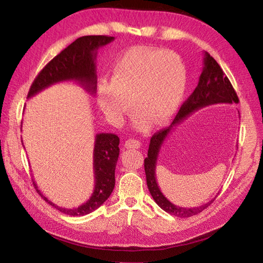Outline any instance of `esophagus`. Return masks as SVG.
<instances>
[{"label":"esophagus","instance_id":"obj_1","mask_svg":"<svg viewBox=\"0 0 263 263\" xmlns=\"http://www.w3.org/2000/svg\"><path fill=\"white\" fill-rule=\"evenodd\" d=\"M141 142L137 141V139H134V138H130V139H127V141L125 142V147L126 148H139L141 147Z\"/></svg>","mask_w":263,"mask_h":263}]
</instances>
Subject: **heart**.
<instances>
[{
    "mask_svg": "<svg viewBox=\"0 0 263 263\" xmlns=\"http://www.w3.org/2000/svg\"><path fill=\"white\" fill-rule=\"evenodd\" d=\"M186 89V71L181 58L172 51L137 46L117 58L110 82L98 84L97 98L102 112L120 125L130 111L136 130L164 125L177 114ZM132 103H130V101Z\"/></svg>",
    "mask_w": 263,
    "mask_h": 263,
    "instance_id": "heart-1",
    "label": "heart"
}]
</instances>
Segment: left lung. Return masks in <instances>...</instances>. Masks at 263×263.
Returning <instances> with one entry per match:
<instances>
[{"instance_id": "obj_1", "label": "left lung", "mask_w": 263, "mask_h": 263, "mask_svg": "<svg viewBox=\"0 0 263 263\" xmlns=\"http://www.w3.org/2000/svg\"><path fill=\"white\" fill-rule=\"evenodd\" d=\"M238 98L236 92L233 89L229 78L226 77L223 69L220 68L218 63L208 54L207 51H203V66L202 72L200 74L199 82L192 92V95L186 99V101L180 108L176 118L172 121V124L167 128H164L160 132L155 133L151 138V143L148 146L147 157L144 160L145 174H146V182L148 190L153 197L154 201L159 205L163 211L177 216V217H191V216L199 214L203 209H206L211 203L215 200H212L203 203L201 206L184 208L174 205L170 200L166 199V197L162 194L156 181V163L159 153L163 143L165 142L168 134H170L174 127L183 122L184 119L188 118L190 115L199 109H202L208 106L218 103H237Z\"/></svg>"}]
</instances>
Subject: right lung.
I'll return each mask as SVG.
<instances>
[{
	"label": "right lung",
	"mask_w": 263,
	"mask_h": 263,
	"mask_svg": "<svg viewBox=\"0 0 263 263\" xmlns=\"http://www.w3.org/2000/svg\"><path fill=\"white\" fill-rule=\"evenodd\" d=\"M115 40L108 36H84L61 51L46 65L34 79L28 93V99L38 95L47 87L61 82H75L91 96L97 92V54L98 49ZM22 142V141H21ZM119 157V137L115 134L100 133L95 138L93 148V173L95 189L86 202L74 208H64L55 205L38 189L43 199L64 214L84 216L96 211L106 201L115 188V170Z\"/></svg>",
	"instance_id": "right-lung-1"
}]
</instances>
